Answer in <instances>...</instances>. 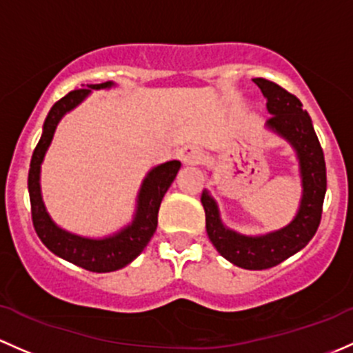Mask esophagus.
Here are the masks:
<instances>
[{
  "instance_id": "1",
  "label": "esophagus",
  "mask_w": 353,
  "mask_h": 353,
  "mask_svg": "<svg viewBox=\"0 0 353 353\" xmlns=\"http://www.w3.org/2000/svg\"><path fill=\"white\" fill-rule=\"evenodd\" d=\"M179 157L184 164H189V165L201 164V162L205 161V152H203V148L196 145H186L179 150Z\"/></svg>"
}]
</instances>
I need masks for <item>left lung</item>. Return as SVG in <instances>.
Listing matches in <instances>:
<instances>
[{
    "label": "left lung",
    "mask_w": 353,
    "mask_h": 353,
    "mask_svg": "<svg viewBox=\"0 0 353 353\" xmlns=\"http://www.w3.org/2000/svg\"><path fill=\"white\" fill-rule=\"evenodd\" d=\"M267 99L270 117L267 127L292 143L298 152L303 177V199L291 225L264 236H243L225 228L213 198L203 192L201 203L206 213V232L211 243L232 264L248 270H262L281 264L306 247L313 239L323 213L326 192V167L323 148L314 133L311 118L292 92L264 77H255Z\"/></svg>",
    "instance_id": "left-lung-1"
}]
</instances>
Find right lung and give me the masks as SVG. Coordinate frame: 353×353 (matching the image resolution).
Wrapping results in <instances>:
<instances>
[{
	"instance_id": "right-lung-1",
	"label": "right lung",
	"mask_w": 353,
	"mask_h": 353,
	"mask_svg": "<svg viewBox=\"0 0 353 353\" xmlns=\"http://www.w3.org/2000/svg\"><path fill=\"white\" fill-rule=\"evenodd\" d=\"M113 83L89 84L88 88L74 89L68 92L64 98L59 99L52 106L49 114L43 123V133L33 150L32 162L28 170V192L30 206H32V221L37 235L42 243L64 261L74 265H79L91 272H113L121 269L133 259L142 254L143 248L150 242L157 230L159 208H161L162 198L172 184L177 170H179V161H169L161 164L147 174L142 189L139 194V210H137L135 220L127 228L121 230L117 235L108 236L103 240L83 239V236L72 235L59 228L50 216L47 214L43 206L42 194H40V164L43 161L47 148H49L52 137H54L55 127L68 111L76 108L81 101L91 92V89L110 88Z\"/></svg>"
}]
</instances>
